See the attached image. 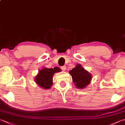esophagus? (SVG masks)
<instances>
[{"label":"esophagus","instance_id":"obj_1","mask_svg":"<svg viewBox=\"0 0 125 125\" xmlns=\"http://www.w3.org/2000/svg\"><path fill=\"white\" fill-rule=\"evenodd\" d=\"M66 68H67V67H66L65 66H62V67H61V69H62L63 71H65L66 70Z\"/></svg>","mask_w":125,"mask_h":125}]
</instances>
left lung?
Returning a JSON list of instances; mask_svg holds the SVG:
<instances>
[{"mask_svg":"<svg viewBox=\"0 0 125 125\" xmlns=\"http://www.w3.org/2000/svg\"><path fill=\"white\" fill-rule=\"evenodd\" d=\"M73 82L77 88L83 89L88 85L91 80V75L82 67L77 64L69 71Z\"/></svg>","mask_w":125,"mask_h":125,"instance_id":"1","label":"left lung"}]
</instances>
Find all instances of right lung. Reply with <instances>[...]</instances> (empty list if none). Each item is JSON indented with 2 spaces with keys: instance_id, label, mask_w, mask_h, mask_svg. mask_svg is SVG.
Returning a JSON list of instances; mask_svg holds the SVG:
<instances>
[{
  "instance_id": "add662e5",
  "label": "right lung",
  "mask_w": 125,
  "mask_h": 125,
  "mask_svg": "<svg viewBox=\"0 0 125 125\" xmlns=\"http://www.w3.org/2000/svg\"><path fill=\"white\" fill-rule=\"evenodd\" d=\"M61 69L57 67L54 68H43L40 70L35 78V81L40 87L48 89L52 85V76L56 73L60 72Z\"/></svg>"
}]
</instances>
